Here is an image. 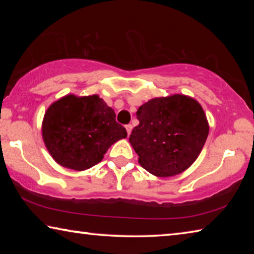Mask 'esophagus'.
<instances>
[{"mask_svg":"<svg viewBox=\"0 0 254 254\" xmlns=\"http://www.w3.org/2000/svg\"><path fill=\"white\" fill-rule=\"evenodd\" d=\"M132 126L131 124H127V126H126V128H127V134L130 135L131 134V131H132Z\"/></svg>","mask_w":254,"mask_h":254,"instance_id":"obj_1","label":"esophagus"}]
</instances>
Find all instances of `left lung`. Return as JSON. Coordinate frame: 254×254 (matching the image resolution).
Returning <instances> with one entry per match:
<instances>
[{
	"label": "left lung",
	"instance_id": "left-lung-1",
	"mask_svg": "<svg viewBox=\"0 0 254 254\" xmlns=\"http://www.w3.org/2000/svg\"><path fill=\"white\" fill-rule=\"evenodd\" d=\"M128 141L150 174L170 177L186 170L203 149L208 123L199 103L185 95L150 100L136 111Z\"/></svg>",
	"mask_w": 254,
	"mask_h": 254
}]
</instances>
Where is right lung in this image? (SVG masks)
I'll use <instances>...</instances> for the list:
<instances>
[{
  "mask_svg": "<svg viewBox=\"0 0 254 254\" xmlns=\"http://www.w3.org/2000/svg\"><path fill=\"white\" fill-rule=\"evenodd\" d=\"M114 111L97 95H67L51 104L42 122L47 149L59 165L85 170L102 161L112 144L127 137Z\"/></svg>",
  "mask_w": 254,
  "mask_h": 254,
  "instance_id": "add662e5",
  "label": "right lung"
}]
</instances>
